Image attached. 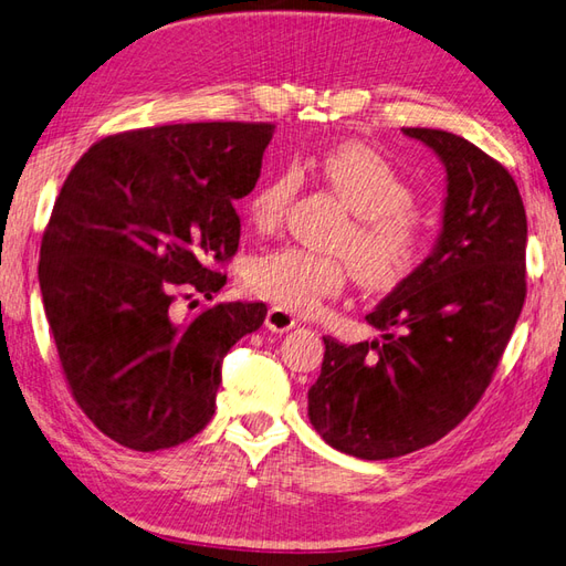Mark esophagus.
Listing matches in <instances>:
<instances>
[{"mask_svg": "<svg viewBox=\"0 0 566 566\" xmlns=\"http://www.w3.org/2000/svg\"><path fill=\"white\" fill-rule=\"evenodd\" d=\"M265 325L270 327L272 333H286L292 331V327H296V318L289 311L280 308V306H272L268 311V318H265Z\"/></svg>", "mask_w": 566, "mask_h": 566, "instance_id": "esophagus-1", "label": "esophagus"}]
</instances>
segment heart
Listing matches in <instances>:
<instances>
[{"instance_id":"b5f03b06","label":"heart","mask_w":566,"mask_h":566,"mask_svg":"<svg viewBox=\"0 0 566 566\" xmlns=\"http://www.w3.org/2000/svg\"><path fill=\"white\" fill-rule=\"evenodd\" d=\"M318 170L357 217L339 248L349 255L359 284L374 292L400 284L424 251V235L412 214L415 192L410 182L364 144L331 149L318 161ZM296 190V168L286 166L268 176L248 200V219L258 231L274 229ZM347 277L349 268L343 260L282 245L251 262L248 286L284 311L313 313L325 298L343 292Z\"/></svg>"}]
</instances>
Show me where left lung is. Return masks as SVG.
I'll use <instances>...</instances> for the list:
<instances>
[{
	"mask_svg": "<svg viewBox=\"0 0 566 566\" xmlns=\"http://www.w3.org/2000/svg\"><path fill=\"white\" fill-rule=\"evenodd\" d=\"M446 170L439 239L366 315L380 339L323 337L308 419L333 449L388 461L439 441L488 390L525 301L528 223L509 170L475 144L402 127Z\"/></svg>",
	"mask_w": 566,
	"mask_h": 566,
	"instance_id": "left-lung-1",
	"label": "left lung"
}]
</instances>
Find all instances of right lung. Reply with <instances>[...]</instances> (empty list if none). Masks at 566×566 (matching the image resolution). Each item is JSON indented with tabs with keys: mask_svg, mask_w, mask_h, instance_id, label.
<instances>
[{
	"mask_svg": "<svg viewBox=\"0 0 566 566\" xmlns=\"http://www.w3.org/2000/svg\"><path fill=\"white\" fill-rule=\"evenodd\" d=\"M268 123H190L113 135L64 180L38 280L76 405L133 451L192 439L217 407L221 361L268 315L233 301L178 318L176 298H212L214 262L235 255L233 202L253 192Z\"/></svg>",
	"mask_w": 566,
	"mask_h": 566,
	"instance_id": "1",
	"label": "right lung"
}]
</instances>
